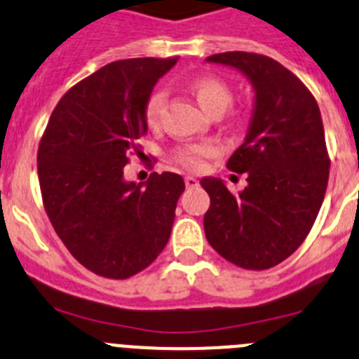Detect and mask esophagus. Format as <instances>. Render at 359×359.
Returning a JSON list of instances; mask_svg holds the SVG:
<instances>
[{"label": "esophagus", "instance_id": "esophagus-1", "mask_svg": "<svg viewBox=\"0 0 359 359\" xmlns=\"http://www.w3.org/2000/svg\"><path fill=\"white\" fill-rule=\"evenodd\" d=\"M184 182H186L187 187H196V186H198V180H196L195 177H191V175H187L186 179H184Z\"/></svg>", "mask_w": 359, "mask_h": 359}]
</instances>
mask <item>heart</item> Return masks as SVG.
I'll return each mask as SVG.
<instances>
[{"label": "heart", "mask_w": 359, "mask_h": 359, "mask_svg": "<svg viewBox=\"0 0 359 359\" xmlns=\"http://www.w3.org/2000/svg\"><path fill=\"white\" fill-rule=\"evenodd\" d=\"M189 91L200 103V107L211 116H219L227 111L232 103V89L218 76L200 75L189 82ZM166 95L164 91H154L144 105V123L150 128L159 127L161 112H163ZM219 144L212 140L193 141V143H184L173 148L172 159L180 168L187 172H200L205 168L208 159L218 156Z\"/></svg>", "instance_id": "b5f03b06"}]
</instances>
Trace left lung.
Masks as SVG:
<instances>
[{
    "label": "left lung",
    "instance_id": "8db88e82",
    "mask_svg": "<svg viewBox=\"0 0 359 359\" xmlns=\"http://www.w3.org/2000/svg\"><path fill=\"white\" fill-rule=\"evenodd\" d=\"M208 60L247 75L256 105L245 143L227 163L247 173L248 186L232 195L219 179L200 180L211 198L203 231L236 266L266 270L302 245L324 202L331 161L320 109L308 87L266 55L225 51Z\"/></svg>",
    "mask_w": 359,
    "mask_h": 359
}]
</instances>
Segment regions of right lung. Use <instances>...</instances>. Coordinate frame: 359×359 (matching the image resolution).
<instances>
[{
	"mask_svg": "<svg viewBox=\"0 0 359 359\" xmlns=\"http://www.w3.org/2000/svg\"><path fill=\"white\" fill-rule=\"evenodd\" d=\"M179 57L125 59L80 80L51 112L37 150L44 209L71 256L93 273L128 279L150 266L172 234L184 180L157 173L127 182L141 156L144 105Z\"/></svg>",
	"mask_w": 359,
	"mask_h": 359,
	"instance_id": "obj_1",
	"label": "right lung"
}]
</instances>
